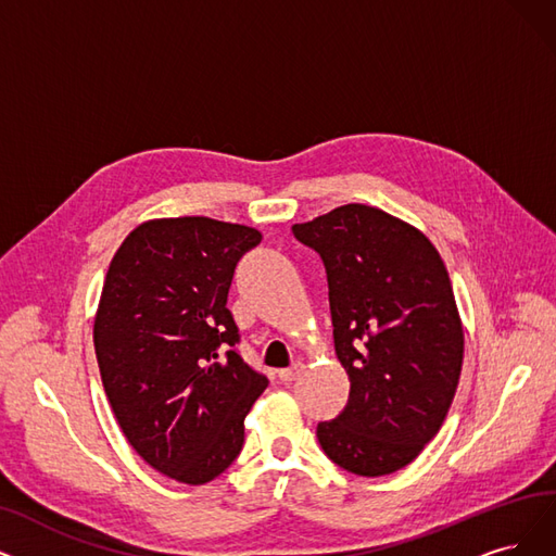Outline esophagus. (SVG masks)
<instances>
[{"instance_id":"1","label":"esophagus","mask_w":556,"mask_h":556,"mask_svg":"<svg viewBox=\"0 0 556 556\" xmlns=\"http://www.w3.org/2000/svg\"><path fill=\"white\" fill-rule=\"evenodd\" d=\"M303 367H305L303 363H294L292 367H287V369H280V371H278V379H280L282 383H292V381L296 379V376H299V374L303 371Z\"/></svg>"}]
</instances>
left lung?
<instances>
[{
  "mask_svg": "<svg viewBox=\"0 0 556 556\" xmlns=\"http://www.w3.org/2000/svg\"><path fill=\"white\" fill-rule=\"evenodd\" d=\"M328 276L344 410L319 421L326 456L346 472L406 468L440 431L463 365V326L433 243L406 220L351 203L292 228Z\"/></svg>",
  "mask_w": 556,
  "mask_h": 556,
  "instance_id": "8db88e82",
  "label": "left lung"
}]
</instances>
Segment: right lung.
I'll return each instance as SVG.
<instances>
[{
	"label": "right lung",
	"instance_id": "1",
	"mask_svg": "<svg viewBox=\"0 0 556 556\" xmlns=\"http://www.w3.org/2000/svg\"><path fill=\"white\" fill-rule=\"evenodd\" d=\"M255 228L207 216L154 218L109 264L93 326L102 386L137 454L157 472L203 485L243 445V417L269 381L235 351L226 307Z\"/></svg>",
	"mask_w": 556,
	"mask_h": 556
}]
</instances>
